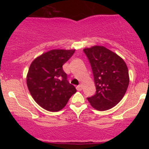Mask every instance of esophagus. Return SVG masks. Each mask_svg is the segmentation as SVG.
I'll return each mask as SVG.
<instances>
[{"label": "esophagus", "instance_id": "34e87169", "mask_svg": "<svg viewBox=\"0 0 149 149\" xmlns=\"http://www.w3.org/2000/svg\"><path fill=\"white\" fill-rule=\"evenodd\" d=\"M76 89H77L78 91H81V90H82V86H81V85L77 86H76Z\"/></svg>", "mask_w": 149, "mask_h": 149}]
</instances>
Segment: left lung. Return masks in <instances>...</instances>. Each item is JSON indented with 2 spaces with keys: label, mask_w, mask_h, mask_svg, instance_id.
I'll list each match as a JSON object with an SVG mask.
<instances>
[{
  "label": "left lung",
  "mask_w": 149,
  "mask_h": 149,
  "mask_svg": "<svg viewBox=\"0 0 149 149\" xmlns=\"http://www.w3.org/2000/svg\"><path fill=\"white\" fill-rule=\"evenodd\" d=\"M84 52L92 69L95 94L87 100L94 109L104 111L120 102L129 84L128 69L116 53L103 46L85 48Z\"/></svg>",
  "instance_id": "left-lung-1"
}]
</instances>
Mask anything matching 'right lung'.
<instances>
[{
  "label": "right lung",
  "mask_w": 149,
  "mask_h": 149,
  "mask_svg": "<svg viewBox=\"0 0 149 149\" xmlns=\"http://www.w3.org/2000/svg\"><path fill=\"white\" fill-rule=\"evenodd\" d=\"M74 52L75 49H52L37 57L30 65L26 76L29 91L34 101L46 110H61L76 92L63 69Z\"/></svg>",
  "instance_id": "1"
}]
</instances>
